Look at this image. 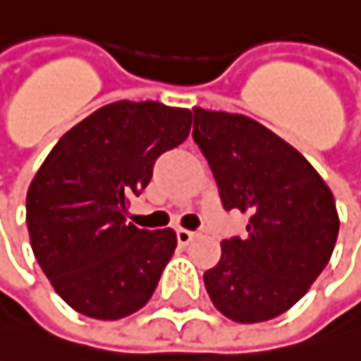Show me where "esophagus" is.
I'll use <instances>...</instances> for the list:
<instances>
[{"mask_svg":"<svg viewBox=\"0 0 361 361\" xmlns=\"http://www.w3.org/2000/svg\"><path fill=\"white\" fill-rule=\"evenodd\" d=\"M192 238H195V231H188V229H184V227H179V229H177V240H179V245H190Z\"/></svg>","mask_w":361,"mask_h":361,"instance_id":"esophagus-1","label":"esophagus"}]
</instances>
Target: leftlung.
<instances>
[{
    "label": "left lung",
    "instance_id": "8db88e82",
    "mask_svg": "<svg viewBox=\"0 0 361 361\" xmlns=\"http://www.w3.org/2000/svg\"><path fill=\"white\" fill-rule=\"evenodd\" d=\"M192 138L225 210L249 216L245 238L221 243L203 273L214 307L233 323H264L293 307L334 253L340 219L329 186L299 151L262 123L192 108Z\"/></svg>",
    "mask_w": 361,
    "mask_h": 361
}]
</instances>
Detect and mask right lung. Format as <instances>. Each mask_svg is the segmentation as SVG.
Here are the masks:
<instances>
[{"instance_id": "right-lung-1", "label": "right lung", "mask_w": 361, "mask_h": 361, "mask_svg": "<svg viewBox=\"0 0 361 361\" xmlns=\"http://www.w3.org/2000/svg\"><path fill=\"white\" fill-rule=\"evenodd\" d=\"M192 112L158 102H114L68 130L27 188L32 251L75 312L118 321L154 295L177 247L173 229L128 223L156 160L182 145Z\"/></svg>"}]
</instances>
